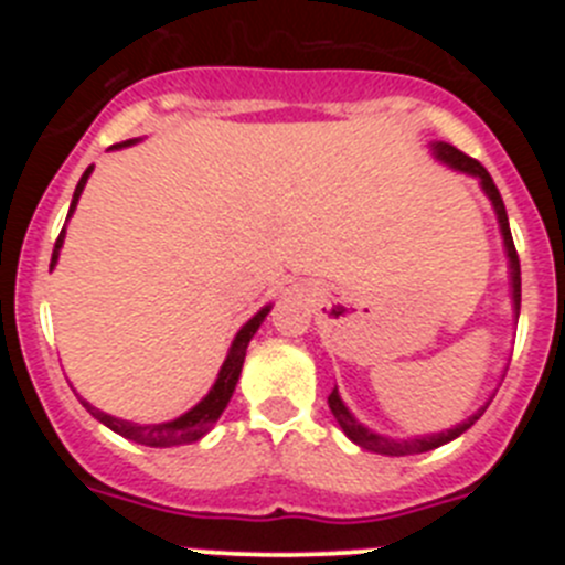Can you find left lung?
<instances>
[{
    "instance_id": "obj_1",
    "label": "left lung",
    "mask_w": 565,
    "mask_h": 565,
    "mask_svg": "<svg viewBox=\"0 0 565 565\" xmlns=\"http://www.w3.org/2000/svg\"><path fill=\"white\" fill-rule=\"evenodd\" d=\"M430 147H433V154H436L438 161L447 163V167L458 169V172L476 174L478 181H481V189L487 192L489 201H492V209H495V214H498V226H501V234H503V248H507V257H509V277H512V306H515V317H518V313H521V259H518L515 243H512L507 206H503V198H501V192H498L495 181L489 178V172L476 161V158L463 154L461 149L450 147V143H444V141L430 143ZM328 407H331L333 418L339 422V427L344 430V436L351 438L353 444H359V447H364V450L379 452V456H416V452L436 450V447H441V444L452 441V438H458L461 433H467L469 427H472V424L481 418V413L487 411V407H481V411L472 413L467 422H461L458 427H452V430H447V433H433V436L404 438V441H398V438L379 436V433H371L367 427H362V424L353 418V413L344 407V402H342V396H339L337 387H333L331 396H328Z\"/></svg>"
}]
</instances>
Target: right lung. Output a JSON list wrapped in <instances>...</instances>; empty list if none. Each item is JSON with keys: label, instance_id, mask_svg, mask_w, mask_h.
<instances>
[{"label": "right lung", "instance_id": "1", "mask_svg": "<svg viewBox=\"0 0 565 565\" xmlns=\"http://www.w3.org/2000/svg\"><path fill=\"white\" fill-rule=\"evenodd\" d=\"M129 143H135V141L115 143V149H118V147H129ZM89 172H93V167H89L87 172L82 174V181H78L76 192H73V203H70L67 217L73 212H76V203H78V198H82L84 183H87ZM62 243H64V228H62V234H58V239H56V248H53V259H50V268L56 266L58 252H62ZM268 311H271V306H266V308H263V311L254 313V317L248 319L246 326L239 328L237 337H234V342H232V348H228L226 362H223L221 373H217V382L212 384V391L206 393V398H203V402L194 404L192 411L183 413V416L174 418V422L135 424V422H124V418L107 416V413H102V411H98V407H93V404H89V402H84V398H82V404H84V407H87L89 416H96L98 422L104 424V427H109V430L118 433V436L129 438V441L143 444V447H178V444L198 441V438H203L209 430H212L214 422H217V418L223 416V411H226L228 398H232L234 387H237L239 371H243V359H246L248 342H252V337H254V333H257V328L263 326V319L268 317Z\"/></svg>", "mask_w": 565, "mask_h": 565}]
</instances>
